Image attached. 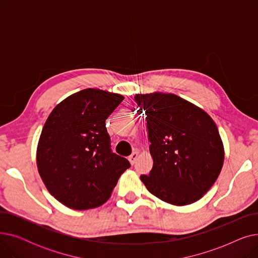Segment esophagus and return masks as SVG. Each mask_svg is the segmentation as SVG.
<instances>
[{"label":"esophagus","instance_id":"1","mask_svg":"<svg viewBox=\"0 0 258 258\" xmlns=\"http://www.w3.org/2000/svg\"><path fill=\"white\" fill-rule=\"evenodd\" d=\"M137 159H138V152H134V153L128 157V161L131 162L132 165L135 164V162L137 161Z\"/></svg>","mask_w":258,"mask_h":258}]
</instances>
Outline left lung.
<instances>
[{"mask_svg": "<svg viewBox=\"0 0 258 258\" xmlns=\"http://www.w3.org/2000/svg\"><path fill=\"white\" fill-rule=\"evenodd\" d=\"M135 100L146 115L154 160L150 174L140 177L147 190L175 206L199 201L224 164V145L214 121L174 94H137Z\"/></svg>", "mask_w": 258, "mask_h": 258, "instance_id": "1", "label": "left lung"}]
</instances>
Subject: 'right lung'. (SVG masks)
I'll return each mask as SVG.
<instances>
[{"label":"right lung","instance_id":"add662e5","mask_svg":"<svg viewBox=\"0 0 258 258\" xmlns=\"http://www.w3.org/2000/svg\"><path fill=\"white\" fill-rule=\"evenodd\" d=\"M124 97L98 89L70 95L49 115L36 164L48 191L64 206L85 210L111 197L130 162L114 154L105 120Z\"/></svg>","mask_w":258,"mask_h":258}]
</instances>
